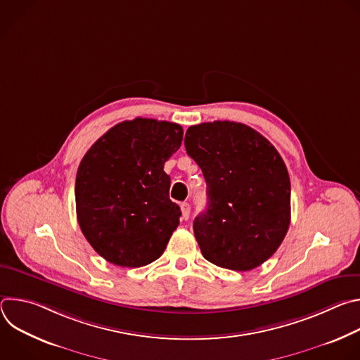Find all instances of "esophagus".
<instances>
[{
  "mask_svg": "<svg viewBox=\"0 0 360 360\" xmlns=\"http://www.w3.org/2000/svg\"><path fill=\"white\" fill-rule=\"evenodd\" d=\"M181 212H182V219L186 221L189 218V214H191V207H189L188 202L181 203Z\"/></svg>",
  "mask_w": 360,
  "mask_h": 360,
  "instance_id": "esophagus-1",
  "label": "esophagus"
}]
</instances>
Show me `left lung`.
Returning <instances> with one entry per match:
<instances>
[{
  "instance_id": "obj_1",
  "label": "left lung",
  "mask_w": 360,
  "mask_h": 360,
  "mask_svg": "<svg viewBox=\"0 0 360 360\" xmlns=\"http://www.w3.org/2000/svg\"><path fill=\"white\" fill-rule=\"evenodd\" d=\"M188 155L207 181L208 207L193 221L203 258L246 272L281 246L290 224V179L276 148L240 122L189 127Z\"/></svg>"
}]
</instances>
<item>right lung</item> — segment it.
Listing matches in <instances>:
<instances>
[{
    "instance_id": "add662e5",
    "label": "right lung",
    "mask_w": 360,
    "mask_h": 360,
    "mask_svg": "<svg viewBox=\"0 0 360 360\" xmlns=\"http://www.w3.org/2000/svg\"><path fill=\"white\" fill-rule=\"evenodd\" d=\"M184 138L174 122L135 118L112 127L84 155L75 179L79 228L105 261L145 266L179 225L164 165Z\"/></svg>"
}]
</instances>
